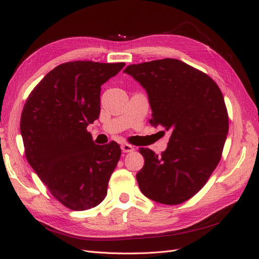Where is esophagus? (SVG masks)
Returning a JSON list of instances; mask_svg holds the SVG:
<instances>
[{"mask_svg": "<svg viewBox=\"0 0 259 259\" xmlns=\"http://www.w3.org/2000/svg\"><path fill=\"white\" fill-rule=\"evenodd\" d=\"M121 149H122V151L125 152V153L133 152V151L135 150V148L133 147V146H131V145H128V144H123V145L121 146Z\"/></svg>", "mask_w": 259, "mask_h": 259, "instance_id": "esophagus-1", "label": "esophagus"}]
</instances>
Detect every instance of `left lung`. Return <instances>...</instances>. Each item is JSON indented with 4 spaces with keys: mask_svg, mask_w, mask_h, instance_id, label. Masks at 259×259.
Listing matches in <instances>:
<instances>
[{
    "mask_svg": "<svg viewBox=\"0 0 259 259\" xmlns=\"http://www.w3.org/2000/svg\"><path fill=\"white\" fill-rule=\"evenodd\" d=\"M147 91L153 126L170 132L161 155L139 148L145 164L140 190L152 201L177 205L206 184L219 161L229 130L221 89L206 73L178 59L130 65L124 70Z\"/></svg>",
    "mask_w": 259,
    "mask_h": 259,
    "instance_id": "8db88e82",
    "label": "left lung"
}]
</instances>
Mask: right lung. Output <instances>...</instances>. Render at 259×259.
<instances>
[{
	"instance_id": "obj_1",
	"label": "right lung",
	"mask_w": 259,
	"mask_h": 259,
	"mask_svg": "<svg viewBox=\"0 0 259 259\" xmlns=\"http://www.w3.org/2000/svg\"><path fill=\"white\" fill-rule=\"evenodd\" d=\"M124 62L69 61L46 74L20 117L26 158L53 197L72 210L97 206L121 156L115 142L95 145L88 125L99 117L100 86Z\"/></svg>"
}]
</instances>
